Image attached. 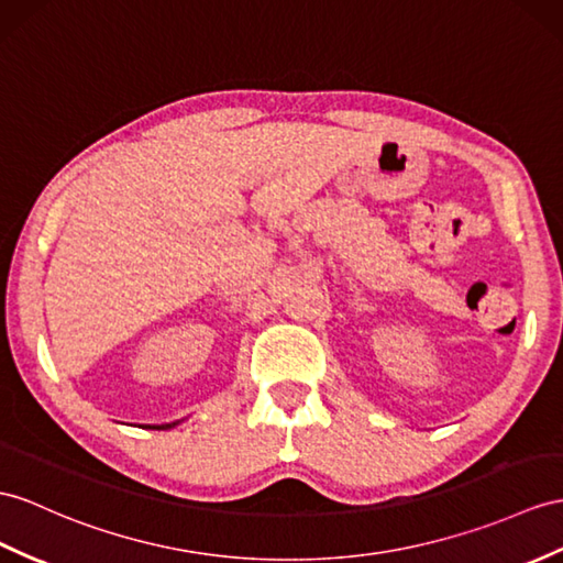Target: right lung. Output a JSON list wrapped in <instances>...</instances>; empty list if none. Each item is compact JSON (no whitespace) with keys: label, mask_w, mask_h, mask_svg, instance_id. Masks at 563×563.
<instances>
[{"label":"right lung","mask_w":563,"mask_h":563,"mask_svg":"<svg viewBox=\"0 0 563 563\" xmlns=\"http://www.w3.org/2000/svg\"><path fill=\"white\" fill-rule=\"evenodd\" d=\"M174 424H176V422H167V424H153V428H155V430H167V428H174Z\"/></svg>","instance_id":"right-lung-1"}]
</instances>
